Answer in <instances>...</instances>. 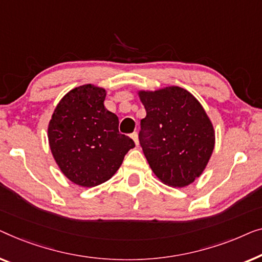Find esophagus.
I'll list each match as a JSON object with an SVG mask.
<instances>
[{
	"mask_svg": "<svg viewBox=\"0 0 262 262\" xmlns=\"http://www.w3.org/2000/svg\"><path fill=\"white\" fill-rule=\"evenodd\" d=\"M130 138H132L133 140H134L135 145L138 146V145H139V135H138V133H136V132L133 133V134H130Z\"/></svg>",
	"mask_w": 262,
	"mask_h": 262,
	"instance_id": "obj_1",
	"label": "esophagus"
}]
</instances>
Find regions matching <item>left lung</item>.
<instances>
[{"instance_id": "obj_1", "label": "left lung", "mask_w": 262, "mask_h": 262, "mask_svg": "<svg viewBox=\"0 0 262 262\" xmlns=\"http://www.w3.org/2000/svg\"><path fill=\"white\" fill-rule=\"evenodd\" d=\"M138 94L146 109L139 140L150 168L168 186L190 185L203 173L215 147L204 108L179 86Z\"/></svg>"}]
</instances>
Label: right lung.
Returning <instances> with one entry per match:
<instances>
[{
  "mask_svg": "<svg viewBox=\"0 0 262 262\" xmlns=\"http://www.w3.org/2000/svg\"><path fill=\"white\" fill-rule=\"evenodd\" d=\"M105 96L93 84L75 88L58 103L47 129L62 174L83 187L109 180L135 147L129 136L120 134L119 117L105 109Z\"/></svg>",
  "mask_w": 262,
  "mask_h": 262,
  "instance_id": "obj_1",
  "label": "right lung"
}]
</instances>
